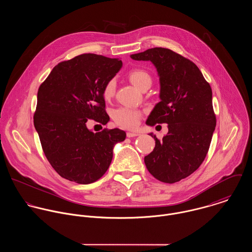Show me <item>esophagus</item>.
Listing matches in <instances>:
<instances>
[{
	"label": "esophagus",
	"mask_w": 252,
	"mask_h": 252,
	"mask_svg": "<svg viewBox=\"0 0 252 252\" xmlns=\"http://www.w3.org/2000/svg\"><path fill=\"white\" fill-rule=\"evenodd\" d=\"M137 136H139V134L135 133V132H128L127 133V137L128 138H134V137H137Z\"/></svg>",
	"instance_id": "1"
}]
</instances>
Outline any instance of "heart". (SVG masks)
Segmentation results:
<instances>
[{"mask_svg":"<svg viewBox=\"0 0 252 252\" xmlns=\"http://www.w3.org/2000/svg\"><path fill=\"white\" fill-rule=\"evenodd\" d=\"M128 77L131 83L138 89H141L144 84L148 82L151 83V77L149 73L142 69H134L130 71L128 73ZM115 88H116L115 80L110 79L104 87V91H103L104 97L106 99H110L114 95ZM112 117L117 125L122 126L124 128L133 129L138 126L141 120V112L135 108L123 107V108L115 109L112 113Z\"/></svg>","mask_w":252,"mask_h":252,"instance_id":"b5f03b06","label":"heart"}]
</instances>
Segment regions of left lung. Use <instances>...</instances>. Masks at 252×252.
<instances>
[{"mask_svg":"<svg viewBox=\"0 0 252 252\" xmlns=\"http://www.w3.org/2000/svg\"><path fill=\"white\" fill-rule=\"evenodd\" d=\"M150 61L159 76L160 102L146 124L167 123L169 132L144 157L148 172L158 180L175 183L194 173L209 151L216 125L213 92L199 68L168 48L155 47L130 56Z\"/></svg>","mask_w":252,"mask_h":252,"instance_id":"left-lung-1","label":"left lung"}]
</instances>
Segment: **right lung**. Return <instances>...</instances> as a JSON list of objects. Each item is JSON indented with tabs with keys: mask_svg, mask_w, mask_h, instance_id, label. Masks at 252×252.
I'll list each match as a JSON object with an SVG mask.
<instances>
[{
	"mask_svg": "<svg viewBox=\"0 0 252 252\" xmlns=\"http://www.w3.org/2000/svg\"><path fill=\"white\" fill-rule=\"evenodd\" d=\"M122 61L81 54L53 68L37 91L34 125L43 152L64 179L79 184L99 180L108 171L113 147L126 138L114 128L94 133L88 119L107 124L104 87Z\"/></svg>",
	"mask_w": 252,
	"mask_h": 252,
	"instance_id": "right-lung-1",
	"label": "right lung"
}]
</instances>
